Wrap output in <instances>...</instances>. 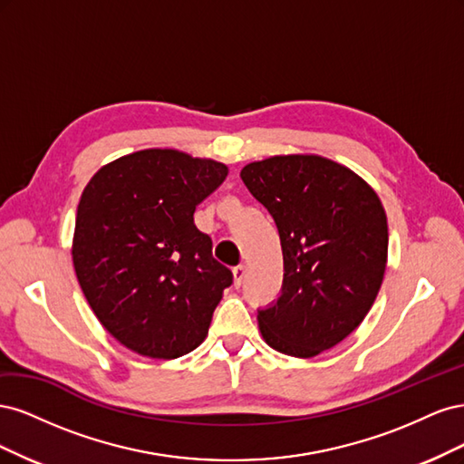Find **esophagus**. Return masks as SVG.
<instances>
[{
	"label": "esophagus",
	"instance_id": "esophagus-1",
	"mask_svg": "<svg viewBox=\"0 0 464 464\" xmlns=\"http://www.w3.org/2000/svg\"><path fill=\"white\" fill-rule=\"evenodd\" d=\"M232 276H234V286L240 288L242 283H244V278H246V266H244V265L234 266V269H232Z\"/></svg>",
	"mask_w": 464,
	"mask_h": 464
}]
</instances>
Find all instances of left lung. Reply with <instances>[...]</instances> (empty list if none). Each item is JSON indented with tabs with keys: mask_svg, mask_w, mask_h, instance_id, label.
<instances>
[{
	"mask_svg": "<svg viewBox=\"0 0 464 464\" xmlns=\"http://www.w3.org/2000/svg\"><path fill=\"white\" fill-rule=\"evenodd\" d=\"M240 176L283 246V294L257 314L263 341L314 358L372 310L387 266L385 208L366 179L319 154H276L246 164Z\"/></svg>",
	"mask_w": 464,
	"mask_h": 464,
	"instance_id": "1",
	"label": "left lung"
}]
</instances>
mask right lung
Returning <instances> with one entry per match:
<instances>
[{
  "mask_svg": "<svg viewBox=\"0 0 464 464\" xmlns=\"http://www.w3.org/2000/svg\"><path fill=\"white\" fill-rule=\"evenodd\" d=\"M228 166L176 149H145L104 164L82 189L73 266L102 327L133 353L174 360L208 333L232 273L193 222Z\"/></svg>",
  "mask_w": 464,
  "mask_h": 464,
  "instance_id": "1",
  "label": "right lung"
}]
</instances>
